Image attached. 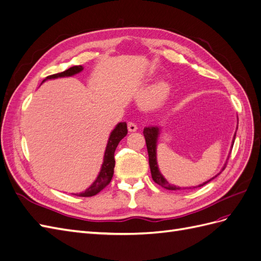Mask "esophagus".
<instances>
[{
    "mask_svg": "<svg viewBox=\"0 0 261 261\" xmlns=\"http://www.w3.org/2000/svg\"><path fill=\"white\" fill-rule=\"evenodd\" d=\"M127 128H128V132L133 133V132H136L138 127H137V125H136L135 123H133V122H128V123H127Z\"/></svg>",
    "mask_w": 261,
    "mask_h": 261,
    "instance_id": "esophagus-1",
    "label": "esophagus"
}]
</instances>
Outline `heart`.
Instances as JSON below:
<instances>
[{
	"label": "heart",
	"instance_id": "1",
	"mask_svg": "<svg viewBox=\"0 0 261 261\" xmlns=\"http://www.w3.org/2000/svg\"><path fill=\"white\" fill-rule=\"evenodd\" d=\"M168 92V85L161 82L155 84L152 88H150L146 93V102L150 106H154L163 99Z\"/></svg>",
	"mask_w": 261,
	"mask_h": 261
}]
</instances>
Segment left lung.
Here are the masks:
<instances>
[{"label":"left lung","instance_id":"left-lung-1","mask_svg":"<svg viewBox=\"0 0 261 261\" xmlns=\"http://www.w3.org/2000/svg\"><path fill=\"white\" fill-rule=\"evenodd\" d=\"M158 135H159V128H158V127H146V128H144V136H145V139H146V145H147L148 155H149V165H150V171H151L152 179L154 180V183L159 184L161 187H163L165 189H170V191H176V189H180L176 186H173V185L169 184V181L161 175L159 169H158L156 154H155ZM234 140H235V136H234V139H233V144H234ZM224 169H225V167H224ZM211 179H209L208 181H206V183H203L199 186H202L204 184L209 183Z\"/></svg>","mask_w":261,"mask_h":261}]
</instances>
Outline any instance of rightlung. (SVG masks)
<instances>
[{"instance_id": "add662e5", "label": "right lung", "mask_w": 261, "mask_h": 261, "mask_svg": "<svg viewBox=\"0 0 261 261\" xmlns=\"http://www.w3.org/2000/svg\"><path fill=\"white\" fill-rule=\"evenodd\" d=\"M82 70H83L82 65L73 66V67H69L68 69L64 70V72H62V73L53 74V75L45 77L44 81L53 80V78H58V77L73 76L77 73L82 72ZM126 135H127V125H126V123H118L116 125V127L114 128V130L111 133V135H110L108 145H107V149H106V153H105L103 163H102V168H101V171L99 173L97 179L94 180V183L88 189H86L84 193L74 194V195L80 196V197H91V196H94V195H97L98 193H100L102 189H103L105 187H107L110 184V181H111V179L113 177V173H114V165H115L114 152H115V149H116L118 143H120V141Z\"/></svg>"}]
</instances>
